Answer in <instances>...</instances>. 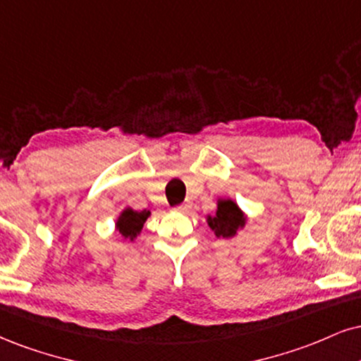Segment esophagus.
Instances as JSON below:
<instances>
[{
  "instance_id": "esophagus-1",
  "label": "esophagus",
  "mask_w": 361,
  "mask_h": 361,
  "mask_svg": "<svg viewBox=\"0 0 361 361\" xmlns=\"http://www.w3.org/2000/svg\"><path fill=\"white\" fill-rule=\"evenodd\" d=\"M190 208H192V205H190L188 202H185V203H181V205L175 207V210H176V212H181V214H185V212H188Z\"/></svg>"
}]
</instances>
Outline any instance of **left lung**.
I'll return each instance as SVG.
<instances>
[{"instance_id": "obj_1", "label": "left lung", "mask_w": 361, "mask_h": 361, "mask_svg": "<svg viewBox=\"0 0 361 361\" xmlns=\"http://www.w3.org/2000/svg\"><path fill=\"white\" fill-rule=\"evenodd\" d=\"M244 224L245 216L232 200H220L216 214L214 216H208V225L214 230L215 235L224 238L235 235L237 230L244 227Z\"/></svg>"}]
</instances>
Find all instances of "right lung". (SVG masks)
<instances>
[{"label": "right lung", "instance_id": "1", "mask_svg": "<svg viewBox=\"0 0 361 361\" xmlns=\"http://www.w3.org/2000/svg\"><path fill=\"white\" fill-rule=\"evenodd\" d=\"M149 216V210L142 212H134L131 208H126V210L121 214L119 219H117V230L124 238H129L133 240L134 237L141 232L142 225H145L146 219Z\"/></svg>", "mask_w": 361, "mask_h": 361}]
</instances>
